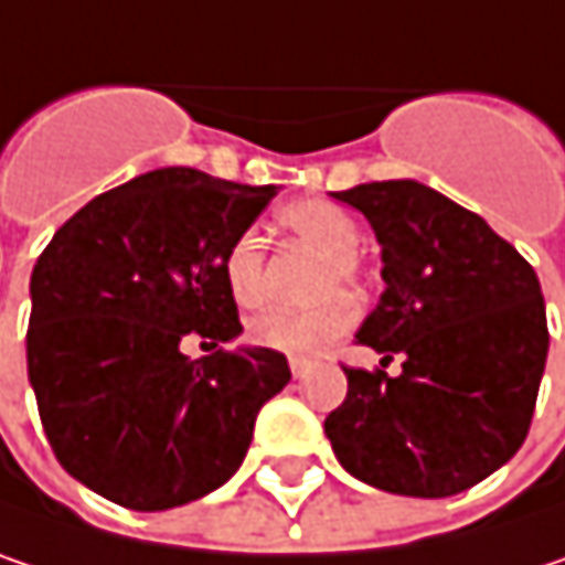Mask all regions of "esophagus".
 <instances>
[{
    "label": "esophagus",
    "instance_id": "1",
    "mask_svg": "<svg viewBox=\"0 0 565 565\" xmlns=\"http://www.w3.org/2000/svg\"><path fill=\"white\" fill-rule=\"evenodd\" d=\"M289 370H292L296 380H305V376H308V363H305L302 356H289Z\"/></svg>",
    "mask_w": 565,
    "mask_h": 565
}]
</instances>
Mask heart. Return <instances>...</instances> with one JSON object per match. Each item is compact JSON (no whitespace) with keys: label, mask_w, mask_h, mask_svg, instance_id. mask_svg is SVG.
Listing matches in <instances>:
<instances>
[{"label":"heart","mask_w":565,"mask_h":565,"mask_svg":"<svg viewBox=\"0 0 565 565\" xmlns=\"http://www.w3.org/2000/svg\"><path fill=\"white\" fill-rule=\"evenodd\" d=\"M279 224L289 227L299 241L324 257V273L318 286L321 296H331L338 286L360 279L356 247L363 234L347 209L328 199H299L279 209ZM222 273L231 299L241 308H257L266 299V254H263V241L257 231H244L227 244ZM353 321H356L353 302L334 296L308 311H286V308L266 311L250 321L247 338L257 347L276 350V353L315 356L324 347L341 341L353 328Z\"/></svg>","instance_id":"1"}]
</instances>
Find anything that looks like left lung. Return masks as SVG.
Here are the masks:
<instances>
[{"label":"left lung","instance_id":"1","mask_svg":"<svg viewBox=\"0 0 565 565\" xmlns=\"http://www.w3.org/2000/svg\"><path fill=\"white\" fill-rule=\"evenodd\" d=\"M383 247L385 292L356 341L402 373L353 370L324 418L341 466L366 486L447 499L504 466L527 437L544 376L546 308L534 266L476 212L415 180L334 192Z\"/></svg>","mask_w":565,"mask_h":565}]
</instances>
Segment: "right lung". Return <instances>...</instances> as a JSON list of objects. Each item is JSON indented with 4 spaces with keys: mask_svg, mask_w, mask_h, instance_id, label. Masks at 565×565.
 Segmentation results:
<instances>
[{
    "mask_svg": "<svg viewBox=\"0 0 565 565\" xmlns=\"http://www.w3.org/2000/svg\"><path fill=\"white\" fill-rule=\"evenodd\" d=\"M273 195L153 170L83 205L34 263L28 380L54 457L102 499L167 511L215 492L292 380L276 350L218 347L244 331L224 250ZM185 333L216 350L189 361Z\"/></svg>",
    "mask_w": 565,
    "mask_h": 565,
    "instance_id": "right-lung-1",
    "label": "right lung"
}]
</instances>
